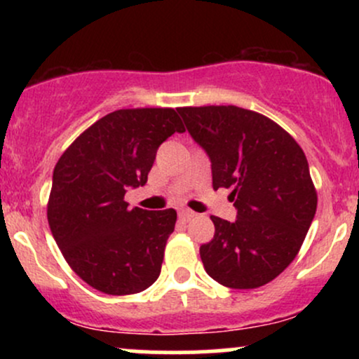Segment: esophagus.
<instances>
[{
  "mask_svg": "<svg viewBox=\"0 0 359 359\" xmlns=\"http://www.w3.org/2000/svg\"><path fill=\"white\" fill-rule=\"evenodd\" d=\"M196 217V212L191 211V209H179V219L184 222H189Z\"/></svg>",
  "mask_w": 359,
  "mask_h": 359,
  "instance_id": "34e87169",
  "label": "esophagus"
}]
</instances>
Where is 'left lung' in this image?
<instances>
[{"mask_svg":"<svg viewBox=\"0 0 359 359\" xmlns=\"http://www.w3.org/2000/svg\"><path fill=\"white\" fill-rule=\"evenodd\" d=\"M185 128L211 160L212 187L233 189L236 221L211 216L214 238L201 246L217 283L257 288L297 257L317 194L302 148L263 114L238 106L179 108Z\"/></svg>","mask_w":359,"mask_h":359,"instance_id":"1","label":"left lung"}]
</instances>
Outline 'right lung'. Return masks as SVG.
Listing matches in <instances>:
<instances>
[{"label":"right lung","instance_id":"obj_1","mask_svg":"<svg viewBox=\"0 0 359 359\" xmlns=\"http://www.w3.org/2000/svg\"><path fill=\"white\" fill-rule=\"evenodd\" d=\"M185 128L175 109H118L89 126L53 168L47 217L64 258L108 295L145 290L158 278L177 212L128 208L147 184L156 150Z\"/></svg>","mask_w":359,"mask_h":359}]
</instances>
